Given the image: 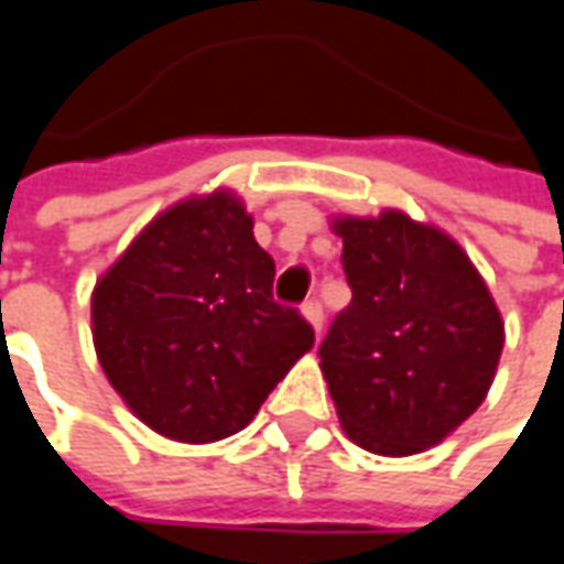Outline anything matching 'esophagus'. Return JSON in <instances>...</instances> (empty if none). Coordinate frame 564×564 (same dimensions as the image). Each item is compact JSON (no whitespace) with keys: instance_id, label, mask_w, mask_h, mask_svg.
<instances>
[{"instance_id":"obj_1","label":"esophagus","mask_w":564,"mask_h":564,"mask_svg":"<svg viewBox=\"0 0 564 564\" xmlns=\"http://www.w3.org/2000/svg\"><path fill=\"white\" fill-rule=\"evenodd\" d=\"M302 314L308 317V323L321 333L323 329V305H321V299L317 295H311V299H305V305H302Z\"/></svg>"}]
</instances>
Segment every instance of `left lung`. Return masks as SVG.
<instances>
[{
	"instance_id": "1",
	"label": "left lung",
	"mask_w": 564,
	"mask_h": 564,
	"mask_svg": "<svg viewBox=\"0 0 564 564\" xmlns=\"http://www.w3.org/2000/svg\"><path fill=\"white\" fill-rule=\"evenodd\" d=\"M350 305L317 348L341 427L376 455H415L486 400L503 323L458 243L388 210L338 219Z\"/></svg>"
}]
</instances>
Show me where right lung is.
Returning a JSON list of instances; mask_svg holds the SVG:
<instances>
[{
    "label": "right lung",
    "mask_w": 564,
    "mask_h": 564,
    "mask_svg": "<svg viewBox=\"0 0 564 564\" xmlns=\"http://www.w3.org/2000/svg\"><path fill=\"white\" fill-rule=\"evenodd\" d=\"M274 259L241 200H183L128 247L94 299V345L109 384L152 431L214 443L247 427L314 329L274 302Z\"/></svg>",
    "instance_id": "right-lung-1"
}]
</instances>
